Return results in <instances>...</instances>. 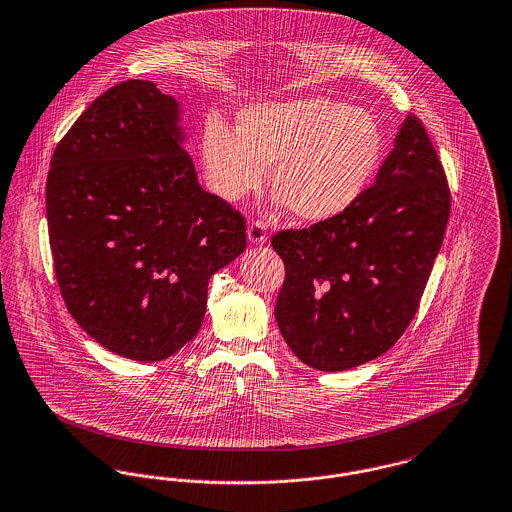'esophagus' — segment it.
<instances>
[{
  "label": "esophagus",
  "mask_w": 512,
  "mask_h": 512,
  "mask_svg": "<svg viewBox=\"0 0 512 512\" xmlns=\"http://www.w3.org/2000/svg\"><path fill=\"white\" fill-rule=\"evenodd\" d=\"M247 238L251 243H265L267 241V228L261 220H251L247 226Z\"/></svg>",
  "instance_id": "1"
}]
</instances>
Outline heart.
I'll use <instances>...</instances> for the list:
<instances>
[{
    "label": "heart",
    "mask_w": 512,
    "mask_h": 512,
    "mask_svg": "<svg viewBox=\"0 0 512 512\" xmlns=\"http://www.w3.org/2000/svg\"><path fill=\"white\" fill-rule=\"evenodd\" d=\"M381 154L377 121L327 96L253 104L238 116L236 131L212 118L201 137L214 195L240 201L261 189L272 164V191L301 222L348 211L373 180Z\"/></svg>",
    "instance_id": "1"
}]
</instances>
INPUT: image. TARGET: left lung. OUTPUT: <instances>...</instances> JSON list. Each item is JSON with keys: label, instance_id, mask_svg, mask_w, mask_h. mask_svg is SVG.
<instances>
[{"label": "left lung", "instance_id": "left-lung-1", "mask_svg": "<svg viewBox=\"0 0 512 512\" xmlns=\"http://www.w3.org/2000/svg\"><path fill=\"white\" fill-rule=\"evenodd\" d=\"M449 214L445 168L410 114L377 180L348 211L272 236L286 269L274 315L292 352L319 371L385 354L420 307Z\"/></svg>", "mask_w": 512, "mask_h": 512}]
</instances>
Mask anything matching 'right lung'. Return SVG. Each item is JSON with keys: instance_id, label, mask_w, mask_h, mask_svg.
<instances>
[{"instance_id": "add662e5", "label": "right lung", "mask_w": 512, "mask_h": 512, "mask_svg": "<svg viewBox=\"0 0 512 512\" xmlns=\"http://www.w3.org/2000/svg\"><path fill=\"white\" fill-rule=\"evenodd\" d=\"M180 141L178 102L129 79L92 102L50 162L61 298L83 331L129 360H166L193 340L209 278L245 249L243 214L197 183Z\"/></svg>"}]
</instances>
